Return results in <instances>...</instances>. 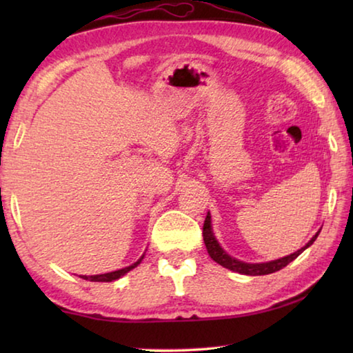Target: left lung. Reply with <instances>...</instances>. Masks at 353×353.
Returning a JSON list of instances; mask_svg holds the SVG:
<instances>
[{"mask_svg":"<svg viewBox=\"0 0 353 353\" xmlns=\"http://www.w3.org/2000/svg\"><path fill=\"white\" fill-rule=\"evenodd\" d=\"M319 232L302 249H299L294 254L283 256V259L268 261V263H244V261L234 259V256H230L223 248L219 246V243L216 241V238H214L213 230H212L210 213H207L205 221H204V227H202V236H204V243H205L208 255H210L212 259L218 263V265L224 266V268H227V270H230L234 272L244 274V276H266V274H272L276 271H280L286 265H290L292 260L297 259V256L301 255L307 248L312 246L316 238H318Z\"/></svg>","mask_w":353,"mask_h":353,"instance_id":"8db88e82","label":"left lung"}]
</instances>
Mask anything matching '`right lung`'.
<instances>
[{
    "label": "right lung",
    "mask_w": 353,
    "mask_h": 353,
    "mask_svg": "<svg viewBox=\"0 0 353 353\" xmlns=\"http://www.w3.org/2000/svg\"><path fill=\"white\" fill-rule=\"evenodd\" d=\"M143 256H140V260H137L134 265L130 266H126L123 268V270H118V271H113V272H107V274H98V276H81L83 280H90V282H113V280H117L119 277H123L124 274H128L130 270H134V268H137L141 263Z\"/></svg>",
    "instance_id": "right-lung-1"
}]
</instances>
